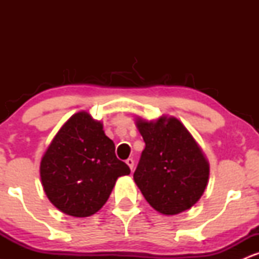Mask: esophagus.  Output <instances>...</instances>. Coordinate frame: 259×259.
Wrapping results in <instances>:
<instances>
[{"label":"esophagus","mask_w":259,"mask_h":259,"mask_svg":"<svg viewBox=\"0 0 259 259\" xmlns=\"http://www.w3.org/2000/svg\"><path fill=\"white\" fill-rule=\"evenodd\" d=\"M126 164L129 165L130 169H132V170H133V169H134V159L133 158H127L126 159Z\"/></svg>","instance_id":"1"}]
</instances>
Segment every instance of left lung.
Instances as JSON below:
<instances>
[{"label": "left lung", "instance_id": "obj_1", "mask_svg": "<svg viewBox=\"0 0 259 259\" xmlns=\"http://www.w3.org/2000/svg\"><path fill=\"white\" fill-rule=\"evenodd\" d=\"M145 150L134 180L154 209L167 215L191 208L203 195L209 165L191 134L175 118L138 121Z\"/></svg>", "mask_w": 259, "mask_h": 259}]
</instances>
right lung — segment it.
<instances>
[{
	"instance_id": "obj_1",
	"label": "right lung",
	"mask_w": 259,
	"mask_h": 259,
	"mask_svg": "<svg viewBox=\"0 0 259 259\" xmlns=\"http://www.w3.org/2000/svg\"><path fill=\"white\" fill-rule=\"evenodd\" d=\"M49 200L73 217H89L108 200L115 181L130 168L115 156L102 124L86 112L69 118L52 140L40 167Z\"/></svg>"
}]
</instances>
